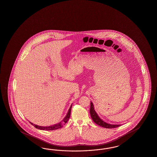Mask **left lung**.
Returning a JSON list of instances; mask_svg holds the SVG:
<instances>
[{"mask_svg": "<svg viewBox=\"0 0 157 157\" xmlns=\"http://www.w3.org/2000/svg\"><path fill=\"white\" fill-rule=\"evenodd\" d=\"M90 114L91 116V117L94 120V123L97 124L98 125H100L101 127L106 128H113L119 127L120 124H110L109 123H107L105 122L103 120L101 119V118L98 116V114L95 112L94 109V104L92 102H90Z\"/></svg>", "mask_w": 157, "mask_h": 157, "instance_id": "1", "label": "left lung"}]
</instances>
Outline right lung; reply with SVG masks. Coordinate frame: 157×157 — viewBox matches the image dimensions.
Wrapping results in <instances>:
<instances>
[{"mask_svg": "<svg viewBox=\"0 0 157 157\" xmlns=\"http://www.w3.org/2000/svg\"><path fill=\"white\" fill-rule=\"evenodd\" d=\"M71 108H72V105L70 107L69 110L68 112V113L67 114V116L65 117V118L63 120V121H61V122L58 123L56 124L51 125V126H48V127H42V126H39V125H36V124H33L32 123L30 122L32 124H33L34 126V127H36V128L41 130H57L58 128H60L61 127H63V125H65V123H67V122L68 121V120H69L70 117V115H71Z\"/></svg>", "mask_w": 157, "mask_h": 157, "instance_id": "obj_1", "label": "right lung"}]
</instances>
